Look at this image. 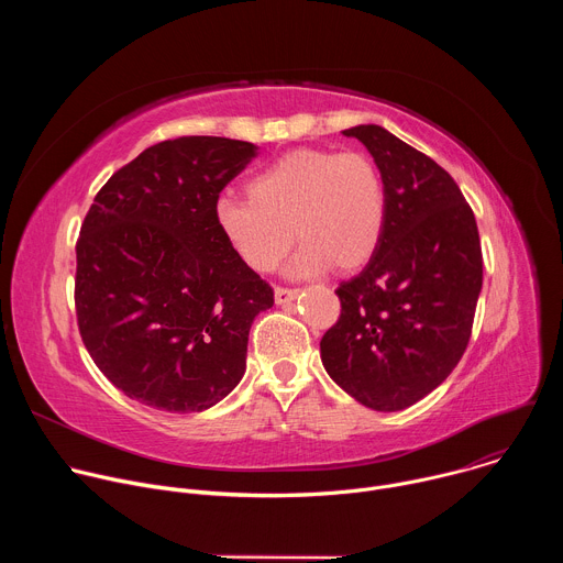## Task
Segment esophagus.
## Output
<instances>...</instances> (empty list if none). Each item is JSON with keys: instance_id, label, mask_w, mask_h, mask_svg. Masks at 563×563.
<instances>
[{"instance_id": "esophagus-1", "label": "esophagus", "mask_w": 563, "mask_h": 563, "mask_svg": "<svg viewBox=\"0 0 563 563\" xmlns=\"http://www.w3.org/2000/svg\"><path fill=\"white\" fill-rule=\"evenodd\" d=\"M274 296H276V302L278 305H285V302H291L296 296H298V289H291V287H276L274 289Z\"/></svg>"}]
</instances>
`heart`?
<instances>
[{
  "label": "heart",
  "instance_id": "heart-1",
  "mask_svg": "<svg viewBox=\"0 0 563 563\" xmlns=\"http://www.w3.org/2000/svg\"><path fill=\"white\" fill-rule=\"evenodd\" d=\"M250 198L222 196L216 220L224 238L258 274L274 272L294 245L291 274L336 267L354 272L376 252L387 213L385 185L363 151L294 148L254 174Z\"/></svg>",
  "mask_w": 563,
  "mask_h": 563
}]
</instances>
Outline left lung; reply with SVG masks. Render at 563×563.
I'll list each match as a JSON object with an SVG mask.
<instances>
[{"label":"left lung","instance_id":"1","mask_svg":"<svg viewBox=\"0 0 563 563\" xmlns=\"http://www.w3.org/2000/svg\"><path fill=\"white\" fill-rule=\"evenodd\" d=\"M380 172L383 238L367 267L341 283V316L320 361L358 404L396 412L439 387L461 361L484 285L474 213L432 157L376 124L345 129Z\"/></svg>","mask_w":563,"mask_h":563}]
</instances>
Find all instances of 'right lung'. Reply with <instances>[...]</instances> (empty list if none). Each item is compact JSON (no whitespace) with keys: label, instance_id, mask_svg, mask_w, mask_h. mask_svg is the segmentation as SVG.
Listing matches in <instances>:
<instances>
[{"label":"right lung","instance_id":"obj_1","mask_svg":"<svg viewBox=\"0 0 563 563\" xmlns=\"http://www.w3.org/2000/svg\"><path fill=\"white\" fill-rule=\"evenodd\" d=\"M256 151L213 135L157 142L107 180L79 229V336L148 408L209 410L245 374L252 323L274 289L235 254L216 205Z\"/></svg>","mask_w":563,"mask_h":563}]
</instances>
